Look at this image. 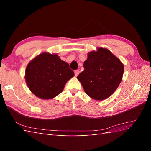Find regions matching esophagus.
Returning a JSON list of instances; mask_svg holds the SVG:
<instances>
[{
  "label": "esophagus",
  "mask_w": 151,
  "mask_h": 151,
  "mask_svg": "<svg viewBox=\"0 0 151 151\" xmlns=\"http://www.w3.org/2000/svg\"><path fill=\"white\" fill-rule=\"evenodd\" d=\"M74 74H75V76H76V77H77V76H78V75L79 74V71L78 70H75V72H74Z\"/></svg>",
  "instance_id": "34e87169"
}]
</instances>
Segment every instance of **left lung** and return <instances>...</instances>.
Returning a JSON list of instances; mask_svg holds the SVG:
<instances>
[{
	"instance_id": "obj_1",
	"label": "left lung",
	"mask_w": 151,
	"mask_h": 151,
	"mask_svg": "<svg viewBox=\"0 0 151 151\" xmlns=\"http://www.w3.org/2000/svg\"><path fill=\"white\" fill-rule=\"evenodd\" d=\"M84 67L77 79L89 97L99 101L115 92L124 72V66L118 58L109 50L101 47L88 53Z\"/></svg>"
}]
</instances>
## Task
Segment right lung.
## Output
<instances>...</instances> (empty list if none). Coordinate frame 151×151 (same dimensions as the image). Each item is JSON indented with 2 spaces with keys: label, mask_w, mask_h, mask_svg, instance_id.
<instances>
[{
  "label": "right lung",
  "mask_w": 151,
  "mask_h": 151,
  "mask_svg": "<svg viewBox=\"0 0 151 151\" xmlns=\"http://www.w3.org/2000/svg\"><path fill=\"white\" fill-rule=\"evenodd\" d=\"M74 76L68 63L61 60L57 54L48 52L40 53L30 61L25 72L29 90L43 99H52L62 93L67 82Z\"/></svg>",
  "instance_id": "right-lung-1"
}]
</instances>
